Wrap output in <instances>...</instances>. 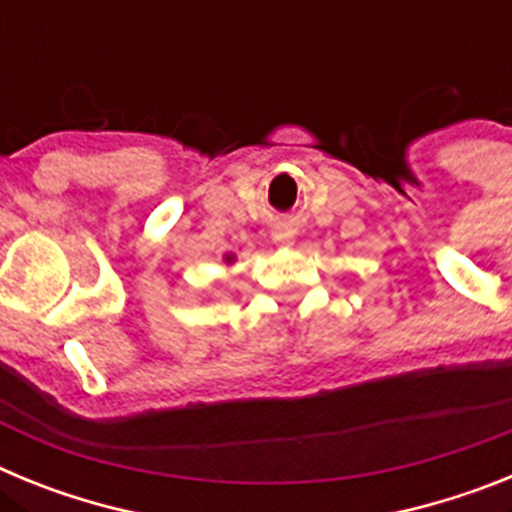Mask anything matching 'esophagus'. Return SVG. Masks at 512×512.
I'll use <instances>...</instances> for the list:
<instances>
[{
  "label": "esophagus",
  "instance_id": "esophagus-1",
  "mask_svg": "<svg viewBox=\"0 0 512 512\" xmlns=\"http://www.w3.org/2000/svg\"><path fill=\"white\" fill-rule=\"evenodd\" d=\"M271 238H274V243H279V246H292V243H295V230L289 228V225H277L274 233H271Z\"/></svg>",
  "mask_w": 512,
  "mask_h": 512
}]
</instances>
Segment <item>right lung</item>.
Listing matches in <instances>:
<instances>
[{
  "label": "right lung",
  "mask_w": 512,
  "mask_h": 512,
  "mask_svg": "<svg viewBox=\"0 0 512 512\" xmlns=\"http://www.w3.org/2000/svg\"><path fill=\"white\" fill-rule=\"evenodd\" d=\"M225 261H228V264H230V261H233V256H230V253H228V256H225Z\"/></svg>",
  "instance_id": "1"
}]
</instances>
